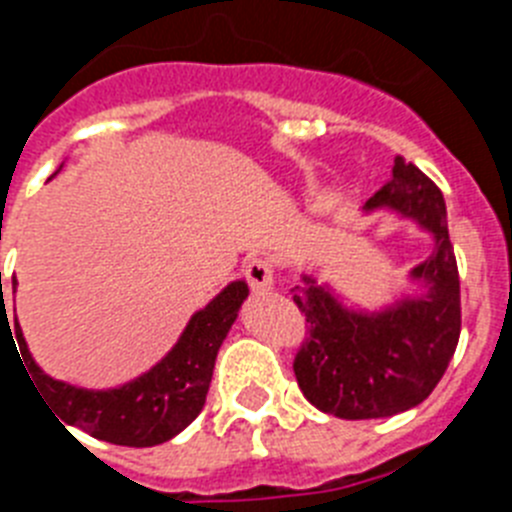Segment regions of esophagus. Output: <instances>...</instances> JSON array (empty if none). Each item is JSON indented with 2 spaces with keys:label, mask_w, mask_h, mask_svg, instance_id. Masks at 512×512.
Wrapping results in <instances>:
<instances>
[{
  "label": "esophagus",
  "mask_w": 512,
  "mask_h": 512,
  "mask_svg": "<svg viewBox=\"0 0 512 512\" xmlns=\"http://www.w3.org/2000/svg\"><path fill=\"white\" fill-rule=\"evenodd\" d=\"M246 277L248 284H251L253 295H266L274 289V266L266 259H253L251 264L246 266Z\"/></svg>",
  "instance_id": "1"
}]
</instances>
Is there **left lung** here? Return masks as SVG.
I'll use <instances>...</instances> for the list:
<instances>
[{
    "label": "left lung",
    "mask_w": 512,
    "mask_h": 512,
    "mask_svg": "<svg viewBox=\"0 0 512 512\" xmlns=\"http://www.w3.org/2000/svg\"><path fill=\"white\" fill-rule=\"evenodd\" d=\"M390 212L431 238V251L405 274L390 302L348 305L333 284L302 271L289 289L310 338L295 359L302 395L343 420L390 418L415 408L441 382L461 333L459 271L441 189L397 156L392 179L361 215Z\"/></svg>",
    "instance_id": "8db88e82"
}]
</instances>
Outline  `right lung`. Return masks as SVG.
<instances>
[{"label":"right lung","mask_w":512,"mask_h":512,"mask_svg":"<svg viewBox=\"0 0 512 512\" xmlns=\"http://www.w3.org/2000/svg\"><path fill=\"white\" fill-rule=\"evenodd\" d=\"M12 292H17V279H12ZM246 297V279H233L225 284L202 310L189 318L182 336L176 338L164 359L156 361L148 372L107 390L76 387V384L45 374L30 354L17 318L15 336L22 361L30 372L27 377H33V384H38V395L45 397L48 408H53L58 423L64 420L63 428L74 425L99 441L146 449V446H158L179 436L202 413L217 351L223 346L228 330L233 328ZM7 320L2 295L0 325Z\"/></svg>","instance_id":"1"}]
</instances>
